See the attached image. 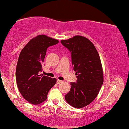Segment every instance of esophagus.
<instances>
[{
	"mask_svg": "<svg viewBox=\"0 0 129 129\" xmlns=\"http://www.w3.org/2000/svg\"><path fill=\"white\" fill-rule=\"evenodd\" d=\"M56 82H57V84H60V83H62V81H61V80L57 79Z\"/></svg>",
	"mask_w": 129,
	"mask_h": 129,
	"instance_id": "obj_1",
	"label": "esophagus"
}]
</instances>
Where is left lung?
<instances>
[{
	"instance_id": "left-lung-1",
	"label": "left lung",
	"mask_w": 129,
	"mask_h": 129,
	"mask_svg": "<svg viewBox=\"0 0 129 129\" xmlns=\"http://www.w3.org/2000/svg\"><path fill=\"white\" fill-rule=\"evenodd\" d=\"M61 44L71 52L72 63L77 76L76 83L64 96L67 102L76 108L91 103L98 95L103 84V70L100 55L94 44L84 37L76 35Z\"/></svg>"
}]
</instances>
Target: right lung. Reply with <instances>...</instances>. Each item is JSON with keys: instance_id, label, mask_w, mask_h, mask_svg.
Here are the masks:
<instances>
[{"instance_id": "add662e5", "label": "right lung", "mask_w": 129, "mask_h": 129, "mask_svg": "<svg viewBox=\"0 0 129 129\" xmlns=\"http://www.w3.org/2000/svg\"><path fill=\"white\" fill-rule=\"evenodd\" d=\"M58 42L45 35H40L29 41L20 52L16 67V82L21 95L29 103L38 105L44 102L56 83L55 78L43 76L40 72L48 48Z\"/></svg>"}]
</instances>
